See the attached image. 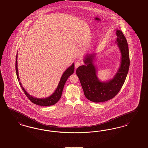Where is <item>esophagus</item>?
I'll list each match as a JSON object with an SVG mask.
<instances>
[{
    "label": "esophagus",
    "instance_id": "esophagus-1",
    "mask_svg": "<svg viewBox=\"0 0 148 148\" xmlns=\"http://www.w3.org/2000/svg\"><path fill=\"white\" fill-rule=\"evenodd\" d=\"M81 62H80V61H76L75 63V68H77L78 67H79L80 65H81Z\"/></svg>",
    "mask_w": 148,
    "mask_h": 148
}]
</instances>
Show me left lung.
<instances>
[{
    "label": "left lung",
    "instance_id": "1",
    "mask_svg": "<svg viewBox=\"0 0 148 148\" xmlns=\"http://www.w3.org/2000/svg\"><path fill=\"white\" fill-rule=\"evenodd\" d=\"M116 43L121 54L120 66L114 77L108 81L101 82L97 76V69L94 64L95 55L87 54L84 58L85 65L76 69L81 86L86 98L94 102H103L110 100L120 92L128 74L130 66L127 41L120 29H116Z\"/></svg>",
    "mask_w": 148,
    "mask_h": 148
}]
</instances>
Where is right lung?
<instances>
[{
    "label": "right lung",
    "instance_id": "add662e5",
    "mask_svg": "<svg viewBox=\"0 0 148 148\" xmlns=\"http://www.w3.org/2000/svg\"><path fill=\"white\" fill-rule=\"evenodd\" d=\"M17 58H18V53L16 54V76L18 80L19 81V74H18V64H17ZM74 71V64H72V65L69 67L63 73L61 77L60 82L59 84L56 88V90L54 93L52 94L51 96H48L46 98H42V99H39L34 97V96L29 95L27 92L25 90L24 87L22 86V84L21 82H19L20 87L22 88L23 90L24 91V93L25 95L28 98V99L30 100L34 104L41 106H52L56 104V102L60 100L62 90L64 89V86L67 80L68 77L71 75L72 74H73Z\"/></svg>",
    "mask_w": 148,
    "mask_h": 148
}]
</instances>
